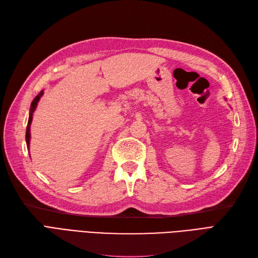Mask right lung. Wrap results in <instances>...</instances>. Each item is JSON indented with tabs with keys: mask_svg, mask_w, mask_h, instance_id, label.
<instances>
[{
	"mask_svg": "<svg viewBox=\"0 0 258 258\" xmlns=\"http://www.w3.org/2000/svg\"><path fill=\"white\" fill-rule=\"evenodd\" d=\"M44 95V90H41L40 92L36 95V97L33 99V102L31 103V107H30V112H29V121H28V126H27V132H26V141H27V146L30 149V141H31V123L33 120V113L36 110L37 104L39 102L40 97Z\"/></svg>",
	"mask_w": 258,
	"mask_h": 258,
	"instance_id": "right-lung-1",
	"label": "right lung"
}]
</instances>
